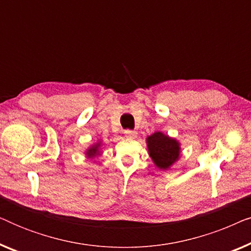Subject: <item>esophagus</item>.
<instances>
[{
	"mask_svg": "<svg viewBox=\"0 0 251 251\" xmlns=\"http://www.w3.org/2000/svg\"><path fill=\"white\" fill-rule=\"evenodd\" d=\"M125 135L126 138H130V139H135L137 137V132L136 131H132V130H126L125 131Z\"/></svg>",
	"mask_w": 251,
	"mask_h": 251,
	"instance_id": "1",
	"label": "esophagus"
}]
</instances>
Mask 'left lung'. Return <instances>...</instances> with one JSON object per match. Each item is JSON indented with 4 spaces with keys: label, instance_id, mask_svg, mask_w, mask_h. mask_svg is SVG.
<instances>
[{
    "label": "left lung",
    "instance_id": "obj_1",
    "mask_svg": "<svg viewBox=\"0 0 251 251\" xmlns=\"http://www.w3.org/2000/svg\"><path fill=\"white\" fill-rule=\"evenodd\" d=\"M146 146L154 166L160 170H169L180 159L181 147L179 140L162 131L147 136Z\"/></svg>",
    "mask_w": 251,
    "mask_h": 251
}]
</instances>
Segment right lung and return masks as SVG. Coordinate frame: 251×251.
<instances>
[{"instance_id":"1","label":"right lung","mask_w":251,"mask_h":251,"mask_svg":"<svg viewBox=\"0 0 251 251\" xmlns=\"http://www.w3.org/2000/svg\"><path fill=\"white\" fill-rule=\"evenodd\" d=\"M102 146H104V144H102L101 140H97L96 143L91 144V145L84 151L85 156H87L88 159H91V160L100 156L102 153Z\"/></svg>"}]
</instances>
